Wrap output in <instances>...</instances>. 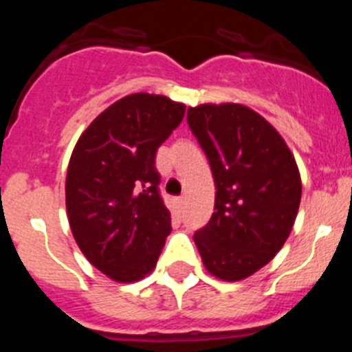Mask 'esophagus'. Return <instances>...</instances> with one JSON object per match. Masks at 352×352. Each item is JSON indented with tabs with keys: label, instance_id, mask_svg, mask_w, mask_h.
Instances as JSON below:
<instances>
[{
	"label": "esophagus",
	"instance_id": "34e87169",
	"mask_svg": "<svg viewBox=\"0 0 352 352\" xmlns=\"http://www.w3.org/2000/svg\"><path fill=\"white\" fill-rule=\"evenodd\" d=\"M176 206H178V210H183V206H185V197L176 199Z\"/></svg>",
	"mask_w": 352,
	"mask_h": 352
}]
</instances>
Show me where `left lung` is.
Returning a JSON list of instances; mask_svg holds the SVG:
<instances>
[{
    "label": "left lung",
    "instance_id": "obj_1",
    "mask_svg": "<svg viewBox=\"0 0 352 352\" xmlns=\"http://www.w3.org/2000/svg\"><path fill=\"white\" fill-rule=\"evenodd\" d=\"M186 121L210 162L214 213L194 234L208 272L243 280L275 257L301 201L296 160L280 133L239 104L188 107Z\"/></svg>",
    "mask_w": 352,
    "mask_h": 352
}]
</instances>
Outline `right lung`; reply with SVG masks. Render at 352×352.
I'll return each mask as SVG.
<instances>
[{
	"label": "right lung",
	"mask_w": 352,
	"mask_h": 352,
	"mask_svg": "<svg viewBox=\"0 0 352 352\" xmlns=\"http://www.w3.org/2000/svg\"><path fill=\"white\" fill-rule=\"evenodd\" d=\"M185 105L133 93L114 102L84 130L67 170V213L86 259L116 282L153 272L170 213L155 157L182 123Z\"/></svg>",
	"instance_id": "right-lung-1"
}]
</instances>
